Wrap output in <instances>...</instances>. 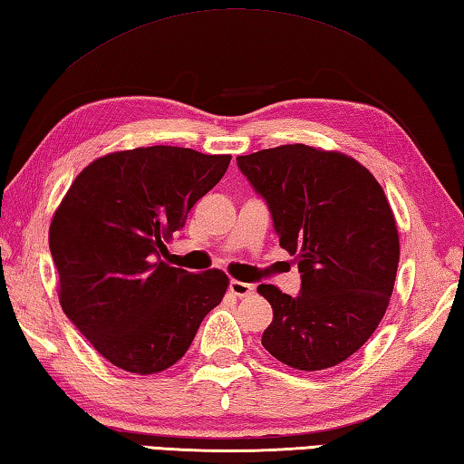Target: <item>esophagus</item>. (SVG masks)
I'll use <instances>...</instances> for the list:
<instances>
[{
  "instance_id": "1",
  "label": "esophagus",
  "mask_w": 464,
  "mask_h": 464,
  "mask_svg": "<svg viewBox=\"0 0 464 464\" xmlns=\"http://www.w3.org/2000/svg\"><path fill=\"white\" fill-rule=\"evenodd\" d=\"M229 290H231V294H235V296L246 298V296H251V294H254L256 285H254V284H247V282L231 280V284H229Z\"/></svg>"
}]
</instances>
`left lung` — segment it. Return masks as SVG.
Masks as SVG:
<instances>
[{"label":"left lung","mask_w":464,"mask_h":464,"mask_svg":"<svg viewBox=\"0 0 464 464\" xmlns=\"http://www.w3.org/2000/svg\"><path fill=\"white\" fill-rule=\"evenodd\" d=\"M237 166L302 277L294 298L257 285L274 308L261 344L300 372L339 365L375 333L393 292L400 239L383 188L351 156L304 144L239 156Z\"/></svg>","instance_id":"8db88e82"}]
</instances>
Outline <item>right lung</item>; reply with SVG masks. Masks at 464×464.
<instances>
[{
	"mask_svg": "<svg viewBox=\"0 0 464 464\" xmlns=\"http://www.w3.org/2000/svg\"><path fill=\"white\" fill-rule=\"evenodd\" d=\"M231 156L151 146L113 151L82 170L50 223L64 314L109 363L151 375L188 351L229 285L221 269L160 261Z\"/></svg>",
	"mask_w": 464,
	"mask_h": 464,
	"instance_id": "obj_1",
	"label": "right lung"
}]
</instances>
